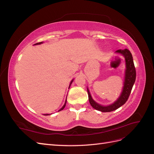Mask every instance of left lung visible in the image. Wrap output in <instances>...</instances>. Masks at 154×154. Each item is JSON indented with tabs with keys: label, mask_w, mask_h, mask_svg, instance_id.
I'll use <instances>...</instances> for the list:
<instances>
[{
	"label": "left lung",
	"mask_w": 154,
	"mask_h": 154,
	"mask_svg": "<svg viewBox=\"0 0 154 154\" xmlns=\"http://www.w3.org/2000/svg\"><path fill=\"white\" fill-rule=\"evenodd\" d=\"M116 53H119L122 54L125 60V70L124 75L123 86L122 88V91L118 98L114 101L112 103L108 105H103L99 104L92 99L91 95L89 89L87 87V92L88 96V100H89L91 105L97 110H99L103 112H108L114 111L119 108L120 106L123 105L126 101H127L128 97L131 92L132 88L136 81V72L134 67L132 55L130 51L127 49H119L116 51Z\"/></svg>",
	"instance_id": "8db88e82"
}]
</instances>
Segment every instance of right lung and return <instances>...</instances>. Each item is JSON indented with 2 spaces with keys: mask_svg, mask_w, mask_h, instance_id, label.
<instances>
[{
  "mask_svg": "<svg viewBox=\"0 0 154 154\" xmlns=\"http://www.w3.org/2000/svg\"><path fill=\"white\" fill-rule=\"evenodd\" d=\"M44 42H39V43H36V44H34V45H40V44H43ZM74 81V79H72V80H71V83H70V84H69V88H70V87H71V85L72 84V82ZM66 103H67V98H66V101H65V103H64V105H63V106L62 107L61 109H60L59 110H58V112L59 111H61L62 110H63L64 108H65V106H66ZM50 114H44V116H48V115H50Z\"/></svg>",
  "mask_w": 154,
  "mask_h": 154,
  "instance_id": "1",
  "label": "right lung"
}]
</instances>
